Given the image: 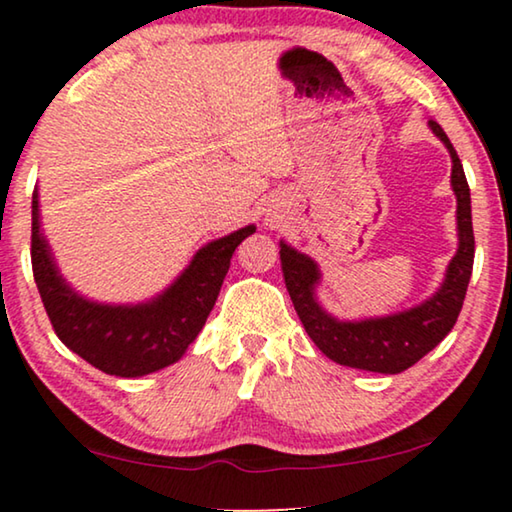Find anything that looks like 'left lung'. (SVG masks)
<instances>
[{"instance_id": "8db88e82", "label": "left lung", "mask_w": 512, "mask_h": 512, "mask_svg": "<svg viewBox=\"0 0 512 512\" xmlns=\"http://www.w3.org/2000/svg\"><path fill=\"white\" fill-rule=\"evenodd\" d=\"M429 128L445 144L452 158V191L457 198V254L447 263L445 277L436 291L408 310L366 319H338L319 303L317 286L321 284L319 263L303 251L279 242V258L286 289L300 321L314 345L340 366L370 370V373L396 375L440 345L464 305L468 282L473 272L475 237L471 219V188L464 167L445 130L433 121Z\"/></svg>"}]
</instances>
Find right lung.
<instances>
[{
	"label": "right lung",
	"instance_id": "right-lung-1",
	"mask_svg": "<svg viewBox=\"0 0 512 512\" xmlns=\"http://www.w3.org/2000/svg\"><path fill=\"white\" fill-rule=\"evenodd\" d=\"M254 233L251 223L207 242L167 289L144 303H97L62 277L41 230L39 188H34L32 272L62 345L102 373L142 377L172 366L186 354L219 298L235 249Z\"/></svg>",
	"mask_w": 512,
	"mask_h": 512
}]
</instances>
